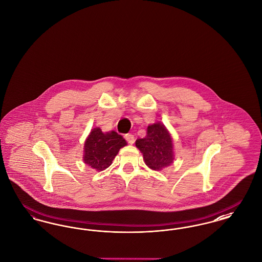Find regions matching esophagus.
<instances>
[{
  "label": "esophagus",
  "mask_w": 262,
  "mask_h": 262,
  "mask_svg": "<svg viewBox=\"0 0 262 262\" xmlns=\"http://www.w3.org/2000/svg\"><path fill=\"white\" fill-rule=\"evenodd\" d=\"M125 139H126V141L129 143V144H134V142H135V137H134V135H132V134H127V135H125Z\"/></svg>",
  "instance_id": "esophagus-1"
}]
</instances>
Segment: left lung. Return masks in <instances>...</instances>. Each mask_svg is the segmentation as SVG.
I'll return each instance as SVG.
<instances>
[{"label": "left lung", "instance_id": "left-lung-1", "mask_svg": "<svg viewBox=\"0 0 262 262\" xmlns=\"http://www.w3.org/2000/svg\"><path fill=\"white\" fill-rule=\"evenodd\" d=\"M136 146L143 155V160L150 169L160 171L174 162L172 137L161 123L147 126V134L138 138Z\"/></svg>", "mask_w": 262, "mask_h": 262}]
</instances>
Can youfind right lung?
Segmentation results:
<instances>
[{
	"label": "right lung",
	"mask_w": 262,
	"mask_h": 262,
	"mask_svg": "<svg viewBox=\"0 0 262 262\" xmlns=\"http://www.w3.org/2000/svg\"><path fill=\"white\" fill-rule=\"evenodd\" d=\"M125 145V138L118 133H103L100 127H95L84 142L83 161L91 168L103 171L112 164L119 150Z\"/></svg>",
	"instance_id": "right-lung-1"
}]
</instances>
